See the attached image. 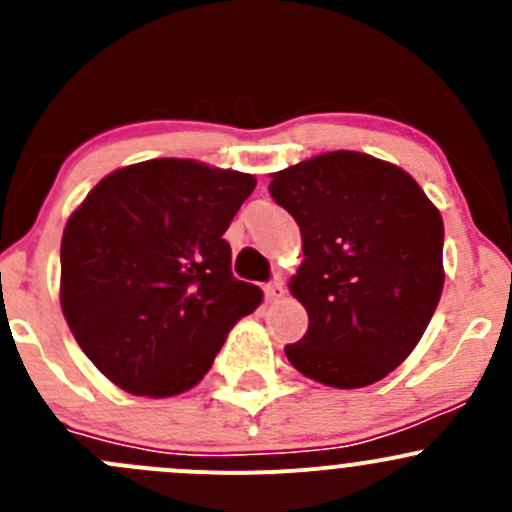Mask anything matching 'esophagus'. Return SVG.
<instances>
[{"label": "esophagus", "instance_id": "esophagus-1", "mask_svg": "<svg viewBox=\"0 0 512 512\" xmlns=\"http://www.w3.org/2000/svg\"><path fill=\"white\" fill-rule=\"evenodd\" d=\"M285 297V285L282 280H272L265 285V299L267 302H277V299Z\"/></svg>", "mask_w": 512, "mask_h": 512}]
</instances>
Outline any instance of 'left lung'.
<instances>
[{"mask_svg":"<svg viewBox=\"0 0 512 512\" xmlns=\"http://www.w3.org/2000/svg\"><path fill=\"white\" fill-rule=\"evenodd\" d=\"M270 195L297 220L304 260L289 292L309 329L287 344L299 374L376 384L426 332L443 292V220L399 165L332 151L272 173Z\"/></svg>","mask_w":512,"mask_h":512,"instance_id":"8db88e82","label":"left lung"}]
</instances>
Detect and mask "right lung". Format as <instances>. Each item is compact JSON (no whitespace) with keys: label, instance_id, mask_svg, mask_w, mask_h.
Wrapping results in <instances>:
<instances>
[{"label":"right lung","instance_id":"1","mask_svg":"<svg viewBox=\"0 0 512 512\" xmlns=\"http://www.w3.org/2000/svg\"><path fill=\"white\" fill-rule=\"evenodd\" d=\"M250 173L156 158L113 170L61 237V312L106 379L136 396L193 389L262 289L232 277L225 230Z\"/></svg>","mask_w":512,"mask_h":512}]
</instances>
